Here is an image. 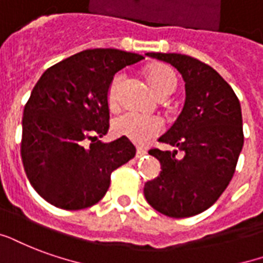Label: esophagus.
Masks as SVG:
<instances>
[{
	"label": "esophagus",
	"mask_w": 263,
	"mask_h": 263,
	"mask_svg": "<svg viewBox=\"0 0 263 263\" xmlns=\"http://www.w3.org/2000/svg\"><path fill=\"white\" fill-rule=\"evenodd\" d=\"M147 155V151L143 149V148H137V151H136V158H144Z\"/></svg>",
	"instance_id": "34e87169"
}]
</instances>
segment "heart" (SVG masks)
I'll use <instances>...</instances> for the list:
<instances>
[{"instance_id":"1","label":"heart","mask_w":263,"mask_h":263,"mask_svg":"<svg viewBox=\"0 0 263 263\" xmlns=\"http://www.w3.org/2000/svg\"><path fill=\"white\" fill-rule=\"evenodd\" d=\"M145 76L158 97L163 98L172 94L176 88V76L173 70L165 65H154L145 72ZM123 78L122 73H118L109 83L106 91V102L110 110H116L120 106V87ZM162 130L163 122L158 116H144L136 112H124L114 120V132L139 145L149 144L162 133Z\"/></svg>"}]
</instances>
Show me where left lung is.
Here are the masks:
<instances>
[{"mask_svg":"<svg viewBox=\"0 0 263 263\" xmlns=\"http://www.w3.org/2000/svg\"><path fill=\"white\" fill-rule=\"evenodd\" d=\"M147 55L181 73L185 101L176 122L159 137L176 149H149L162 171L145 183L144 195L161 214L190 218L212 206L232 180L244 144L241 106L232 87L209 65L189 55Z\"/></svg>","mask_w":263,"mask_h":263,"instance_id":"obj_1","label":"left lung"}]
</instances>
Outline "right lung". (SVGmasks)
I'll list each match as a JSON object with an SVG mask.
<instances>
[{"label": "right lung", "mask_w": 263, "mask_h": 263, "mask_svg": "<svg viewBox=\"0 0 263 263\" xmlns=\"http://www.w3.org/2000/svg\"><path fill=\"white\" fill-rule=\"evenodd\" d=\"M143 58L115 48L86 49L43 73L23 110L21 154L27 179L47 202L68 211L97 204L110 173L134 158L129 139H98L109 129L110 80Z\"/></svg>", "instance_id": "1"}]
</instances>
